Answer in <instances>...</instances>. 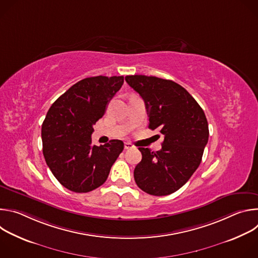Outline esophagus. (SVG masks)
I'll use <instances>...</instances> for the list:
<instances>
[{
	"mask_svg": "<svg viewBox=\"0 0 258 258\" xmlns=\"http://www.w3.org/2000/svg\"><path fill=\"white\" fill-rule=\"evenodd\" d=\"M133 144L132 143H130V142H125L124 143V149L125 150H128V149H132L133 148Z\"/></svg>",
	"mask_w": 258,
	"mask_h": 258,
	"instance_id": "esophagus-1",
	"label": "esophagus"
}]
</instances>
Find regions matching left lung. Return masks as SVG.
Masks as SVG:
<instances>
[{"label": "left lung", "mask_w": 258, "mask_h": 258, "mask_svg": "<svg viewBox=\"0 0 258 258\" xmlns=\"http://www.w3.org/2000/svg\"><path fill=\"white\" fill-rule=\"evenodd\" d=\"M125 82L144 100L149 128L164 135L161 150L139 148L142 160L134 171L136 183L150 195H169L200 165L209 136L206 116L188 91L172 81L127 76Z\"/></svg>", "instance_id": "obj_1"}]
</instances>
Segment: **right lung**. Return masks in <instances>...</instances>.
Returning <instances> with one entry per match:
<instances>
[{
    "mask_svg": "<svg viewBox=\"0 0 258 258\" xmlns=\"http://www.w3.org/2000/svg\"><path fill=\"white\" fill-rule=\"evenodd\" d=\"M123 77H94L69 88L50 107L42 125L43 153L54 176L66 189L87 193L106 181L123 150V142L92 145L93 125L120 90Z\"/></svg>",
    "mask_w": 258,
    "mask_h": 258,
    "instance_id": "1",
    "label": "right lung"
}]
</instances>
